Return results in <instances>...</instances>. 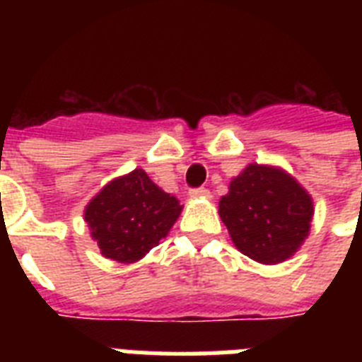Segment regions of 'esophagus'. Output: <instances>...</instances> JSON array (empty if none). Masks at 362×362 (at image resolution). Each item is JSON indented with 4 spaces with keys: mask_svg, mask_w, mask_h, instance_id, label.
<instances>
[{
    "mask_svg": "<svg viewBox=\"0 0 362 362\" xmlns=\"http://www.w3.org/2000/svg\"><path fill=\"white\" fill-rule=\"evenodd\" d=\"M189 195L195 199H204V197H210V192L206 189V187H193V189H189Z\"/></svg>",
    "mask_w": 362,
    "mask_h": 362,
    "instance_id": "34e87169",
    "label": "esophagus"
}]
</instances>
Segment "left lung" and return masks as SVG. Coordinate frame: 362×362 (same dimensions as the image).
Returning <instances> with one entry per match:
<instances>
[{
  "mask_svg": "<svg viewBox=\"0 0 362 362\" xmlns=\"http://www.w3.org/2000/svg\"><path fill=\"white\" fill-rule=\"evenodd\" d=\"M312 199L284 170L247 165L220 201L221 221L244 255L264 264L286 261L308 237Z\"/></svg>",
  "mask_w": 362,
  "mask_h": 362,
  "instance_id": "left-lung-1",
  "label": "left lung"
}]
</instances>
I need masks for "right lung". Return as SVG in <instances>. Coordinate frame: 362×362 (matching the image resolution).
<instances>
[{
  "label": "right lung",
  "mask_w": 362,
  "mask_h": 362,
  "mask_svg": "<svg viewBox=\"0 0 362 362\" xmlns=\"http://www.w3.org/2000/svg\"><path fill=\"white\" fill-rule=\"evenodd\" d=\"M180 210L178 199L135 169L107 184L90 201L84 218L105 257L135 263L167 237Z\"/></svg>",
  "instance_id": "add662e5"
}]
</instances>
